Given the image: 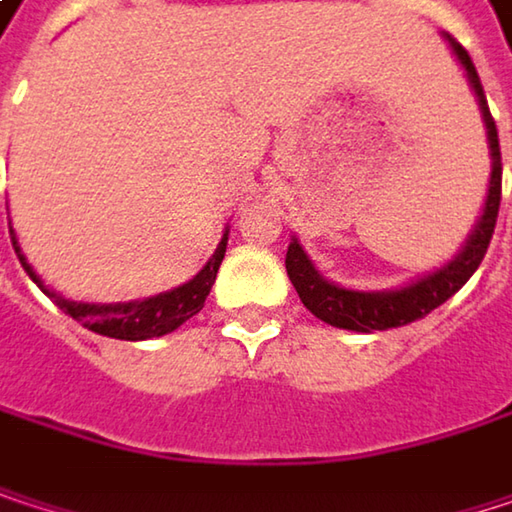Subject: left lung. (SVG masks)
I'll return each mask as SVG.
<instances>
[{
	"instance_id": "1",
	"label": "left lung",
	"mask_w": 512,
	"mask_h": 512,
	"mask_svg": "<svg viewBox=\"0 0 512 512\" xmlns=\"http://www.w3.org/2000/svg\"><path fill=\"white\" fill-rule=\"evenodd\" d=\"M451 52L457 55L460 67L465 70V79L477 97L480 115H483V127H486V142H489V159H492V171H489V189H486V201H483V213L477 216L471 234L465 237L462 249L451 257L445 266L403 284V287H391V290H353V287H341L335 281H329L314 263L305 255L302 243L293 237L287 246V275L302 299V305L320 317L323 323L335 326V329H350V332H385V329H397L406 323H415L421 317H427L430 311H436L442 302H448L462 284L474 275V269L480 266V260L489 249L492 231H495V219H498V204H501V148H498V130L495 121L489 115V103L480 85V76L471 64V55L462 50L460 44L445 35Z\"/></svg>"
}]
</instances>
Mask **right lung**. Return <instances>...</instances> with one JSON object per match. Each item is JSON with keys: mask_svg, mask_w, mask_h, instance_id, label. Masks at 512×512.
Masks as SVG:
<instances>
[{"mask_svg": "<svg viewBox=\"0 0 512 512\" xmlns=\"http://www.w3.org/2000/svg\"><path fill=\"white\" fill-rule=\"evenodd\" d=\"M228 231H231V225L222 231V240H219L213 257L186 284L165 290V293H156V296H145V299H130V302H76V299H67V296L47 287L41 281V275L32 269V263L26 260L20 243H17L14 228H11V243H14V252L20 257L23 269L29 272V278L50 296L64 314L79 320L85 329L106 335V338H118V341H151V338H162V335L174 332L177 326H183L189 317H195L204 308V299L216 281V272L222 266L225 249H228Z\"/></svg>", "mask_w": 512, "mask_h": 512, "instance_id": "obj_1", "label": "right lung"}]
</instances>
